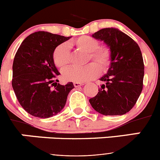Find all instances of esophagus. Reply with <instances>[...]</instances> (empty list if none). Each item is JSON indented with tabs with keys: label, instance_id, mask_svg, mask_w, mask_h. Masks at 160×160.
<instances>
[{
	"label": "esophagus",
	"instance_id": "1",
	"mask_svg": "<svg viewBox=\"0 0 160 160\" xmlns=\"http://www.w3.org/2000/svg\"><path fill=\"white\" fill-rule=\"evenodd\" d=\"M82 85H83V83H82V82H73V86H74V87H81V86H82Z\"/></svg>",
	"mask_w": 160,
	"mask_h": 160
}]
</instances>
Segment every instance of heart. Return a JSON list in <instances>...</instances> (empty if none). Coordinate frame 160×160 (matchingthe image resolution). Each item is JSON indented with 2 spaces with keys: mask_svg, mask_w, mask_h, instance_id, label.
<instances>
[{
  "mask_svg": "<svg viewBox=\"0 0 160 160\" xmlns=\"http://www.w3.org/2000/svg\"><path fill=\"white\" fill-rule=\"evenodd\" d=\"M78 49L88 53L87 62L93 61L82 67L70 66L62 72L64 80L69 82H86L94 78L100 71L104 72L111 66V52L107 46H98L99 42L90 36H81L71 42ZM53 62L56 67L63 70L70 62V49L66 43H62L55 48L53 52Z\"/></svg>",
  "mask_w": 160,
  "mask_h": 160,
  "instance_id": "heart-1",
  "label": "heart"
}]
</instances>
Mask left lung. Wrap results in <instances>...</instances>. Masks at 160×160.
<instances>
[{
  "label": "left lung",
  "mask_w": 160,
  "mask_h": 160,
  "mask_svg": "<svg viewBox=\"0 0 160 160\" xmlns=\"http://www.w3.org/2000/svg\"><path fill=\"white\" fill-rule=\"evenodd\" d=\"M110 47L111 63L100 78L97 95L89 100L97 112L104 115H122L135 105L143 87L144 64L138 44L114 28L102 29L92 35Z\"/></svg>",
  "instance_id": "obj_1"
}]
</instances>
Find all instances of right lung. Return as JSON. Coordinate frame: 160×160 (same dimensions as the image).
<instances>
[{
    "label": "right lung",
    "mask_w": 160,
    "mask_h": 160,
    "mask_svg": "<svg viewBox=\"0 0 160 160\" xmlns=\"http://www.w3.org/2000/svg\"><path fill=\"white\" fill-rule=\"evenodd\" d=\"M70 38L38 31L28 36L18 48L12 64V86L21 106L32 116L56 115L74 88L73 82L65 86L55 82L60 73L52 58L55 48Z\"/></svg>",
    "instance_id": "add662e5"
}]
</instances>
